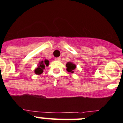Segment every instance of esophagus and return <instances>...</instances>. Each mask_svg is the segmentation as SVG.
Wrapping results in <instances>:
<instances>
[{"mask_svg":"<svg viewBox=\"0 0 123 123\" xmlns=\"http://www.w3.org/2000/svg\"><path fill=\"white\" fill-rule=\"evenodd\" d=\"M55 59L56 61H61V57H55Z\"/></svg>","mask_w":123,"mask_h":123,"instance_id":"34e87169","label":"esophagus"}]
</instances>
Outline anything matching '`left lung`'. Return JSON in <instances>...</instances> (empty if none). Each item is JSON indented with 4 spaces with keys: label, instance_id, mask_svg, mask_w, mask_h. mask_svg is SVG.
<instances>
[{
    "label": "left lung",
    "instance_id": "1",
    "mask_svg": "<svg viewBox=\"0 0 123 123\" xmlns=\"http://www.w3.org/2000/svg\"><path fill=\"white\" fill-rule=\"evenodd\" d=\"M66 67H67V71L68 72L74 73V70L76 68V65L73 64L71 62H68L66 64Z\"/></svg>",
    "mask_w": 123,
    "mask_h": 123
}]
</instances>
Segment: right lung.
<instances>
[{
  "label": "right lung",
  "instance_id": "obj_1",
  "mask_svg": "<svg viewBox=\"0 0 123 123\" xmlns=\"http://www.w3.org/2000/svg\"><path fill=\"white\" fill-rule=\"evenodd\" d=\"M48 65H49V61L45 59L44 61H42L39 63L37 68L35 70V73L36 74L40 75L42 73H43V70H45V67L48 66Z\"/></svg>",
  "mask_w": 123,
  "mask_h": 123
}]
</instances>
